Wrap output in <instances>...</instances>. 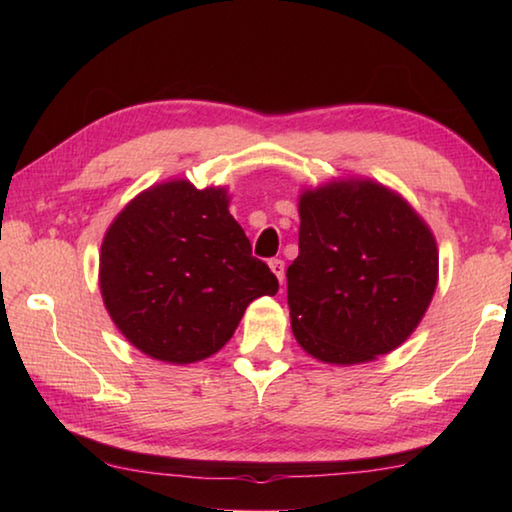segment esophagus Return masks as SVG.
<instances>
[{"label": "esophagus", "mask_w": 512, "mask_h": 512, "mask_svg": "<svg viewBox=\"0 0 512 512\" xmlns=\"http://www.w3.org/2000/svg\"><path fill=\"white\" fill-rule=\"evenodd\" d=\"M268 266H271V271L275 273V277L277 280H280V284L284 282V259H271V262H268Z\"/></svg>", "instance_id": "1"}]
</instances>
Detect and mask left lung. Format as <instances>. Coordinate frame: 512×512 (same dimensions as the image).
<instances>
[{"instance_id":"8db88e82","label":"left lung","mask_w":512,"mask_h":512,"mask_svg":"<svg viewBox=\"0 0 512 512\" xmlns=\"http://www.w3.org/2000/svg\"><path fill=\"white\" fill-rule=\"evenodd\" d=\"M300 253L287 268L291 329L325 363H366L402 345L438 284L429 225L372 180L300 194Z\"/></svg>"}]
</instances>
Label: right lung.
<instances>
[{"mask_svg":"<svg viewBox=\"0 0 512 512\" xmlns=\"http://www.w3.org/2000/svg\"><path fill=\"white\" fill-rule=\"evenodd\" d=\"M99 287L112 323L151 359L194 363L219 352L246 307L275 296L223 187L169 180L135 196L103 237Z\"/></svg>","mask_w":512,"mask_h":512,"instance_id":"right-lung-1","label":"right lung"}]
</instances>
